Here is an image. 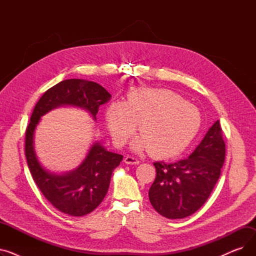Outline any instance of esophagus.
Instances as JSON below:
<instances>
[{
  "label": "esophagus",
  "instance_id": "1",
  "mask_svg": "<svg viewBox=\"0 0 256 256\" xmlns=\"http://www.w3.org/2000/svg\"><path fill=\"white\" fill-rule=\"evenodd\" d=\"M124 163L128 164V165H139V160L136 158L135 156H128L124 158Z\"/></svg>",
  "mask_w": 256,
  "mask_h": 256
}]
</instances>
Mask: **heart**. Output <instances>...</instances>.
<instances>
[{"instance_id": "obj_1", "label": "heart", "mask_w": 256, "mask_h": 256, "mask_svg": "<svg viewBox=\"0 0 256 256\" xmlns=\"http://www.w3.org/2000/svg\"><path fill=\"white\" fill-rule=\"evenodd\" d=\"M106 120L116 145H124L140 124L142 135L132 141V148L150 150L154 156L167 158L192 143L202 119L198 108L176 92L140 88L130 92L126 102L108 106Z\"/></svg>"}]
</instances>
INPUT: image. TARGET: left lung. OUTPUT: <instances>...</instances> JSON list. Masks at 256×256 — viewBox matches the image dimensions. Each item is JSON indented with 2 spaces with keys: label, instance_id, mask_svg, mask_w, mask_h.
<instances>
[{
  "label": "left lung",
  "instance_id": "1",
  "mask_svg": "<svg viewBox=\"0 0 256 256\" xmlns=\"http://www.w3.org/2000/svg\"><path fill=\"white\" fill-rule=\"evenodd\" d=\"M224 158L225 143L217 120L189 158L176 163H154L156 176L148 192L154 208L168 219L191 216L210 197Z\"/></svg>",
  "mask_w": 256,
  "mask_h": 256
}]
</instances>
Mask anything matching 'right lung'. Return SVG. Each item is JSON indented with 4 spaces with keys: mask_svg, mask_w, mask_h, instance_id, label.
Masks as SVG:
<instances>
[{
    "mask_svg": "<svg viewBox=\"0 0 256 256\" xmlns=\"http://www.w3.org/2000/svg\"><path fill=\"white\" fill-rule=\"evenodd\" d=\"M110 98L109 92L91 80H62L40 98L26 128V158L33 180L50 202L70 216H85L100 204L109 189L112 173L124 156L106 150L100 142H94L76 169L64 173L50 172L39 162L35 152V130L44 115L65 106L83 109L96 121L100 106Z\"/></svg>",
    "mask_w": 256,
    "mask_h": 256,
    "instance_id": "right-lung-1",
    "label": "right lung"
}]
</instances>
